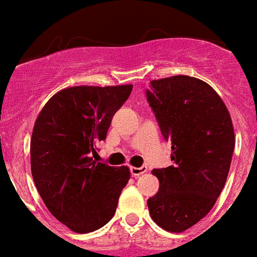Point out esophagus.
<instances>
[{
	"label": "esophagus",
	"instance_id": "1",
	"mask_svg": "<svg viewBox=\"0 0 257 257\" xmlns=\"http://www.w3.org/2000/svg\"><path fill=\"white\" fill-rule=\"evenodd\" d=\"M130 173L133 177H139V175L147 173V166H140V168H135V166H131Z\"/></svg>",
	"mask_w": 257,
	"mask_h": 257
}]
</instances>
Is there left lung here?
<instances>
[{
  "mask_svg": "<svg viewBox=\"0 0 257 257\" xmlns=\"http://www.w3.org/2000/svg\"><path fill=\"white\" fill-rule=\"evenodd\" d=\"M147 101L173 165L155 169L159 192L147 204L160 227L182 233L213 208L226 183L235 137L229 110L209 84L187 75L151 82Z\"/></svg>",
  "mask_w": 257,
  "mask_h": 257,
  "instance_id": "8db88e82",
  "label": "left lung"
}]
</instances>
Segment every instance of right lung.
Instances as JSON below:
<instances>
[{"instance_id": "1", "label": "right lung", "mask_w": 257, "mask_h": 257, "mask_svg": "<svg viewBox=\"0 0 257 257\" xmlns=\"http://www.w3.org/2000/svg\"><path fill=\"white\" fill-rule=\"evenodd\" d=\"M133 85H79L57 92L44 105L31 138V172L57 220L80 234L106 225L130 179L127 166L93 160L115 111Z\"/></svg>"}]
</instances>
